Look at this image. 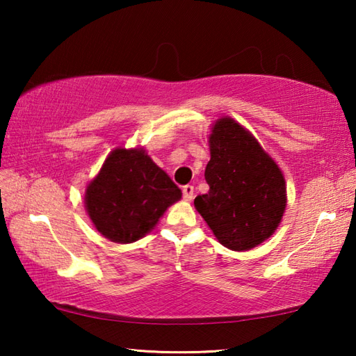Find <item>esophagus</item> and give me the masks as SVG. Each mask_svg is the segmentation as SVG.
Here are the masks:
<instances>
[{
    "instance_id": "obj_1",
    "label": "esophagus",
    "mask_w": 356,
    "mask_h": 356,
    "mask_svg": "<svg viewBox=\"0 0 356 356\" xmlns=\"http://www.w3.org/2000/svg\"><path fill=\"white\" fill-rule=\"evenodd\" d=\"M184 193V200L185 201H191L193 200V195H195V186L193 185H185L182 188Z\"/></svg>"
}]
</instances>
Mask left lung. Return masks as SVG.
<instances>
[{
	"mask_svg": "<svg viewBox=\"0 0 356 356\" xmlns=\"http://www.w3.org/2000/svg\"><path fill=\"white\" fill-rule=\"evenodd\" d=\"M206 166L209 193L195 207L221 245L246 251L267 240L286 209V182L278 165L231 118H222L210 135Z\"/></svg>",
	"mask_w": 356,
	"mask_h": 356,
	"instance_id": "1",
	"label": "left lung"
}]
</instances>
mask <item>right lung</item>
<instances>
[{
    "label": "right lung",
    "mask_w": 356,
    "mask_h": 356,
    "mask_svg": "<svg viewBox=\"0 0 356 356\" xmlns=\"http://www.w3.org/2000/svg\"><path fill=\"white\" fill-rule=\"evenodd\" d=\"M182 191L143 149H116L86 190V210L97 231L118 243L150 232Z\"/></svg>",
    "instance_id": "right-lung-1"
}]
</instances>
